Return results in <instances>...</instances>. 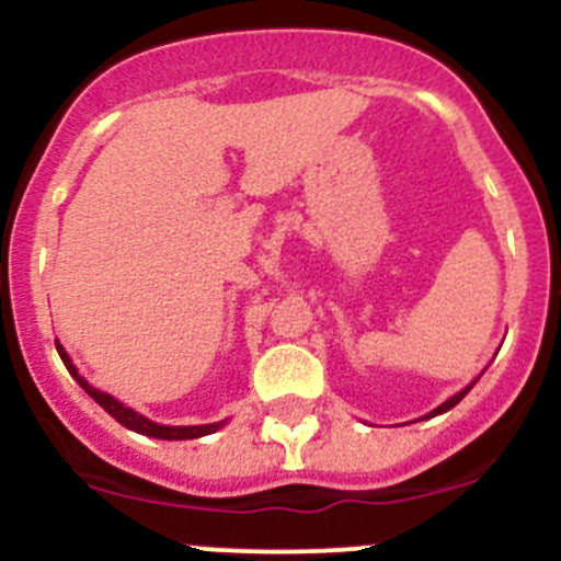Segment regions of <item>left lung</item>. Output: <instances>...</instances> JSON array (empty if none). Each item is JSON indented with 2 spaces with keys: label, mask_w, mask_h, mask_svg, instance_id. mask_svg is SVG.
Here are the masks:
<instances>
[{
  "label": "left lung",
  "mask_w": 561,
  "mask_h": 561,
  "mask_svg": "<svg viewBox=\"0 0 561 561\" xmlns=\"http://www.w3.org/2000/svg\"><path fill=\"white\" fill-rule=\"evenodd\" d=\"M472 386H474V382H472ZM472 386H467V388H463V390H458V393H456V396H450V399H448V401H445V404H439V407H437V410H434V412H432V415H428V417L439 415V412H448V410H450V407H456V404H458V401H461V399H463V396H467V393H469V390H472Z\"/></svg>",
  "instance_id": "left-lung-1"
}]
</instances>
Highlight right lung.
I'll list each match as a JSON object with an SVG mask.
<instances>
[{
	"label": "right lung",
	"mask_w": 561,
	"mask_h": 561,
	"mask_svg": "<svg viewBox=\"0 0 561 561\" xmlns=\"http://www.w3.org/2000/svg\"><path fill=\"white\" fill-rule=\"evenodd\" d=\"M56 353H59V358L65 360V366H67V371L72 375V380L87 390V393L92 396L100 407H103L107 415L116 417V421L122 423L124 428H129V432H138V434H144V437H154V439H197V437H206V434H214L219 426H225V423H206V426H160V423L149 421V417L138 415L135 410L124 407L122 401L113 399L111 393H103V390L89 386V382L78 375V369L72 366L70 355L65 353V347H61V344H56Z\"/></svg>",
	"instance_id": "add662e5"
}]
</instances>
